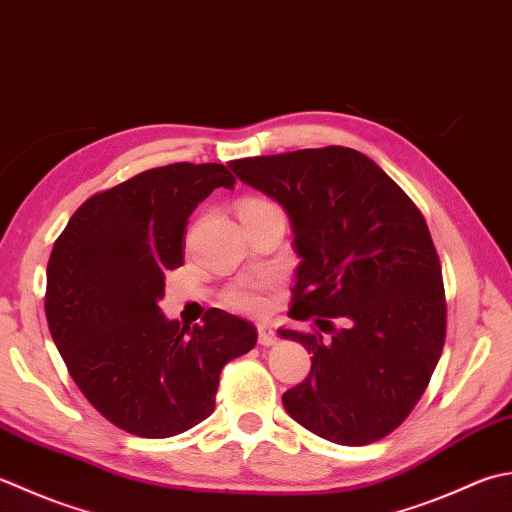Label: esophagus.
<instances>
[{"instance_id":"esophagus-1","label":"esophagus","mask_w":512,"mask_h":512,"mask_svg":"<svg viewBox=\"0 0 512 512\" xmlns=\"http://www.w3.org/2000/svg\"><path fill=\"white\" fill-rule=\"evenodd\" d=\"M257 342L262 346H273L277 342L273 328H270L268 324H259L257 326Z\"/></svg>"}]
</instances>
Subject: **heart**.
<instances>
[{
  "mask_svg": "<svg viewBox=\"0 0 512 512\" xmlns=\"http://www.w3.org/2000/svg\"><path fill=\"white\" fill-rule=\"evenodd\" d=\"M275 208L273 204L264 202V199H244L239 204V217L250 215V213H259V210H268ZM266 288H268V279H244V282H237L226 290L224 302L235 308L242 310V313H259L266 306Z\"/></svg>",
  "mask_w": 512,
  "mask_h": 512,
  "instance_id": "1",
  "label": "heart"
}]
</instances>
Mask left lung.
<instances>
[{
  "label": "left lung",
  "mask_w": 512,
  "mask_h": 512,
  "mask_svg": "<svg viewBox=\"0 0 512 512\" xmlns=\"http://www.w3.org/2000/svg\"><path fill=\"white\" fill-rule=\"evenodd\" d=\"M228 166L282 204L302 257L288 317L313 319L317 330L279 328L313 353L308 377L282 397L288 415L342 446L393 433L424 395L446 339L442 264L424 215L353 148H304Z\"/></svg>",
  "instance_id": "left-lung-1"
}]
</instances>
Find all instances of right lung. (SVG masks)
<instances>
[{"label": "right lung", "instance_id": "obj_1", "mask_svg": "<svg viewBox=\"0 0 512 512\" xmlns=\"http://www.w3.org/2000/svg\"><path fill=\"white\" fill-rule=\"evenodd\" d=\"M224 164L150 168L93 195L57 237L46 268V319L73 382L110 424L162 439L215 410L222 368L257 344L255 326L210 308L202 322H168L157 302L184 264V230Z\"/></svg>", "mask_w": 512, "mask_h": 512}]
</instances>
